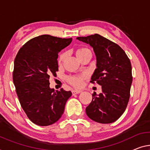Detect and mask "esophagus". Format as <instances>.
Masks as SVG:
<instances>
[{
	"label": "esophagus",
	"mask_w": 150,
	"mask_h": 150,
	"mask_svg": "<svg viewBox=\"0 0 150 150\" xmlns=\"http://www.w3.org/2000/svg\"><path fill=\"white\" fill-rule=\"evenodd\" d=\"M81 91H79V90H74V91H72V95H75V94H79L81 93Z\"/></svg>",
	"instance_id": "34e87169"
}]
</instances>
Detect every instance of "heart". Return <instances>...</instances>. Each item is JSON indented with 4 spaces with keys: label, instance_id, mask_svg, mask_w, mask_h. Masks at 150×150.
Masks as SVG:
<instances>
[{
    "label": "heart",
    "instance_id": "b5f03b06",
    "mask_svg": "<svg viewBox=\"0 0 150 150\" xmlns=\"http://www.w3.org/2000/svg\"><path fill=\"white\" fill-rule=\"evenodd\" d=\"M87 52H91L88 48L86 47H81L79 48L76 50V55L78 57H79L82 55L86 54ZM66 56V53H62L59 55V58H58V62L59 64L62 63V62L64 60L65 57ZM86 78L85 76H80V75H76V76H72L68 78V82L72 86L76 87V88H80L83 85L84 83V80Z\"/></svg>",
    "mask_w": 150,
    "mask_h": 150
}]
</instances>
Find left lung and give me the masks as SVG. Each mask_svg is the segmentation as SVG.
<instances>
[{"mask_svg": "<svg viewBox=\"0 0 150 150\" xmlns=\"http://www.w3.org/2000/svg\"><path fill=\"white\" fill-rule=\"evenodd\" d=\"M77 40L93 47L97 68L91 82L102 86L98 96L93 94L86 115L97 123H113L125 111L129 100L133 80L130 59L120 46L98 34L78 37Z\"/></svg>", "mask_w": 150, "mask_h": 150, "instance_id": "1", "label": "left lung"}]
</instances>
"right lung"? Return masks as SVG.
Returning a JSON list of instances; mask_svg holds the SVG:
<instances>
[{
	"label": "right lung",
	"mask_w": 150,
	"mask_h": 150,
	"mask_svg": "<svg viewBox=\"0 0 150 150\" xmlns=\"http://www.w3.org/2000/svg\"><path fill=\"white\" fill-rule=\"evenodd\" d=\"M50 35L35 37L20 48L14 62L13 83L20 104L35 125L47 126L62 117L70 91L50 88V76L58 71V53L72 42Z\"/></svg>",
	"instance_id": "obj_1"
}]
</instances>
